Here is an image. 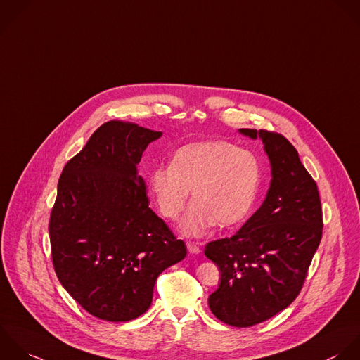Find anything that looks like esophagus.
<instances>
[{"instance_id": "esophagus-1", "label": "esophagus", "mask_w": 360, "mask_h": 360, "mask_svg": "<svg viewBox=\"0 0 360 360\" xmlns=\"http://www.w3.org/2000/svg\"><path fill=\"white\" fill-rule=\"evenodd\" d=\"M186 248H188V251H189L191 254H199V252H200L199 245L195 244V243H186Z\"/></svg>"}]
</instances>
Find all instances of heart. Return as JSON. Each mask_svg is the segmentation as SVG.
I'll return each instance as SVG.
<instances>
[{
  "mask_svg": "<svg viewBox=\"0 0 360 360\" xmlns=\"http://www.w3.org/2000/svg\"><path fill=\"white\" fill-rule=\"evenodd\" d=\"M259 184V165L248 150L224 140L185 144L171 157L169 167H157L148 186L160 213L176 220L189 200L193 203L181 223L186 236H200L207 227H233L250 213Z\"/></svg>",
  "mask_w": 360,
  "mask_h": 360,
  "instance_id": "1",
  "label": "heart"
}]
</instances>
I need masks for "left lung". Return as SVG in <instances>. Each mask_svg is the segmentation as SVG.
Returning a JSON list of instances; mask_svg holds the SVG:
<instances>
[{
    "label": "left lung",
    "mask_w": 360,
    "mask_h": 360,
    "mask_svg": "<svg viewBox=\"0 0 360 360\" xmlns=\"http://www.w3.org/2000/svg\"><path fill=\"white\" fill-rule=\"evenodd\" d=\"M261 139L271 161V186L261 207L230 238L212 241L205 255L221 272L209 296L224 324L252 327L276 316L299 296L323 237V210L316 181L282 134L240 129Z\"/></svg>",
    "instance_id": "left-lung-1"
}]
</instances>
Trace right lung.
I'll return each instance as SVG.
<instances>
[{
	"instance_id": "add662e5",
	"label": "right lung",
	"mask_w": 360,
	"mask_h": 360,
	"mask_svg": "<svg viewBox=\"0 0 360 360\" xmlns=\"http://www.w3.org/2000/svg\"><path fill=\"white\" fill-rule=\"evenodd\" d=\"M161 131L110 120L64 167L49 234L56 275L89 314L120 323L144 314L157 278L186 247L150 207L137 164Z\"/></svg>"
}]
</instances>
